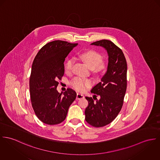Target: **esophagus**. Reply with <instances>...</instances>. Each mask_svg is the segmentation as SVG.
Masks as SVG:
<instances>
[{
  "instance_id": "esophagus-1",
  "label": "esophagus",
  "mask_w": 160,
  "mask_h": 160,
  "mask_svg": "<svg viewBox=\"0 0 160 160\" xmlns=\"http://www.w3.org/2000/svg\"><path fill=\"white\" fill-rule=\"evenodd\" d=\"M82 98H84V95L82 93L78 92L77 94V99H82Z\"/></svg>"
}]
</instances>
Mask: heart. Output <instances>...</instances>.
<instances>
[{
	"instance_id": "obj_1",
	"label": "heart",
	"mask_w": 160,
	"mask_h": 160,
	"mask_svg": "<svg viewBox=\"0 0 160 160\" xmlns=\"http://www.w3.org/2000/svg\"><path fill=\"white\" fill-rule=\"evenodd\" d=\"M80 57L88 65L90 69H94L96 71H100L106 68V64L102 61V56L101 54L94 50H89L80 54ZM73 60L69 59L65 64V71L70 72L72 69ZM73 88L80 91H83L88 88L92 85V81L89 79L77 77L71 82Z\"/></svg>"
}]
</instances>
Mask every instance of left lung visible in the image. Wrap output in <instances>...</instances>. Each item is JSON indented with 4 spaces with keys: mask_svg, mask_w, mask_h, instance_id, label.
Wrapping results in <instances>:
<instances>
[{
    "mask_svg": "<svg viewBox=\"0 0 160 160\" xmlns=\"http://www.w3.org/2000/svg\"><path fill=\"white\" fill-rule=\"evenodd\" d=\"M91 45L102 47L108 56L106 73L91 91L95 95L93 98L85 97L88 101L85 111V120L99 128L110 123L122 108L127 87V63L122 50L112 42L101 40Z\"/></svg>",
    "mask_w": 160,
    "mask_h": 160,
    "instance_id": "obj_1",
    "label": "left lung"
}]
</instances>
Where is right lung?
Wrapping results in <instances>:
<instances>
[{"label": "right lung", "mask_w": 160, "mask_h": 160, "mask_svg": "<svg viewBox=\"0 0 160 160\" xmlns=\"http://www.w3.org/2000/svg\"><path fill=\"white\" fill-rule=\"evenodd\" d=\"M78 43L54 40L45 45L34 59L29 80L32 106L37 118L45 124L62 122L77 97L72 89L58 92V80L64 73L65 58Z\"/></svg>", "instance_id": "1"}]
</instances>
